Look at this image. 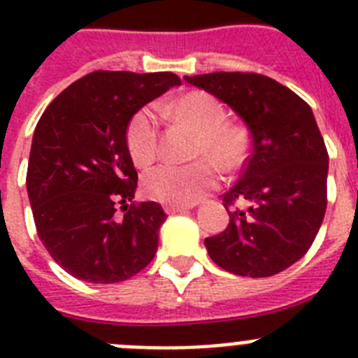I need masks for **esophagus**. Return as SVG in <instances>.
<instances>
[{
    "label": "esophagus",
    "instance_id": "1",
    "mask_svg": "<svg viewBox=\"0 0 358 358\" xmlns=\"http://www.w3.org/2000/svg\"><path fill=\"white\" fill-rule=\"evenodd\" d=\"M195 204H189V206H164V211L169 215H177V213H185L189 208H194Z\"/></svg>",
    "mask_w": 358,
    "mask_h": 358
}]
</instances>
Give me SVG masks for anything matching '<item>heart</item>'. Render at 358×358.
<instances>
[{
  "instance_id": "b5f03b06",
  "label": "heart",
  "mask_w": 358,
  "mask_h": 358,
  "mask_svg": "<svg viewBox=\"0 0 358 358\" xmlns=\"http://www.w3.org/2000/svg\"><path fill=\"white\" fill-rule=\"evenodd\" d=\"M176 122L197 132L189 164H161L143 179L145 194L169 206H189L217 188L218 172L238 173L251 154V129L229 122L222 102L204 91H192L164 106ZM127 148L138 166H148L159 156V122L150 107L136 113L127 127Z\"/></svg>"
}]
</instances>
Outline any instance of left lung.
<instances>
[{
    "instance_id": "8db88e82",
    "label": "left lung",
    "mask_w": 358,
    "mask_h": 358,
    "mask_svg": "<svg viewBox=\"0 0 358 358\" xmlns=\"http://www.w3.org/2000/svg\"><path fill=\"white\" fill-rule=\"evenodd\" d=\"M248 123L252 150L240 181L222 195L229 224L204 240L227 273L267 278L306 255L327 211L328 150L314 113L294 91L260 73L185 77Z\"/></svg>"
}]
</instances>
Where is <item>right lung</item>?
<instances>
[{
	"instance_id": "1",
	"label": "right lung",
	"mask_w": 358,
	"mask_h": 358,
	"mask_svg": "<svg viewBox=\"0 0 358 358\" xmlns=\"http://www.w3.org/2000/svg\"><path fill=\"white\" fill-rule=\"evenodd\" d=\"M179 84L169 71L98 69L66 87L41 116L28 159V199L41 242L71 276L118 283L156 255L166 215L157 202H132L138 172L127 127L145 103Z\"/></svg>"
}]
</instances>
